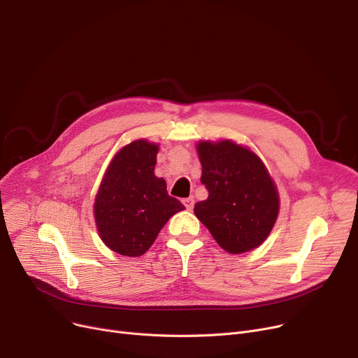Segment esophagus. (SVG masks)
Instances as JSON below:
<instances>
[{
  "instance_id": "34e87169",
  "label": "esophagus",
  "mask_w": 358,
  "mask_h": 358,
  "mask_svg": "<svg viewBox=\"0 0 358 358\" xmlns=\"http://www.w3.org/2000/svg\"><path fill=\"white\" fill-rule=\"evenodd\" d=\"M182 203H184L187 210H193V208H194V199H193V197L182 199Z\"/></svg>"
}]
</instances>
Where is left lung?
<instances>
[{
    "label": "left lung",
    "mask_w": 358,
    "mask_h": 358,
    "mask_svg": "<svg viewBox=\"0 0 358 358\" xmlns=\"http://www.w3.org/2000/svg\"><path fill=\"white\" fill-rule=\"evenodd\" d=\"M197 150L200 181L209 196L196 203V216L224 251L257 248L278 215V196L267 168L250 149L231 141L200 142Z\"/></svg>",
    "instance_id": "8db88e82"
}]
</instances>
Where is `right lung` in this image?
I'll return each mask as SVG.
<instances>
[{"instance_id":"right-lung-1","label":"right lung","mask_w":358,"mask_h":358,"mask_svg":"<svg viewBox=\"0 0 358 358\" xmlns=\"http://www.w3.org/2000/svg\"><path fill=\"white\" fill-rule=\"evenodd\" d=\"M158 146L135 141L110 162L94 204L99 234L106 245L126 257L145 254L168 219L184 206L154 174Z\"/></svg>"}]
</instances>
